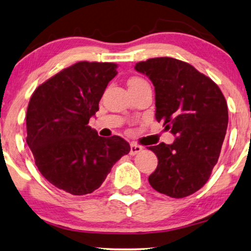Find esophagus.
I'll use <instances>...</instances> for the list:
<instances>
[{
	"instance_id": "34e87169",
	"label": "esophagus",
	"mask_w": 251,
	"mask_h": 251,
	"mask_svg": "<svg viewBox=\"0 0 251 251\" xmlns=\"http://www.w3.org/2000/svg\"><path fill=\"white\" fill-rule=\"evenodd\" d=\"M143 147L137 145V144L132 143L131 145H130V155H136V154H138L139 152H142Z\"/></svg>"
}]
</instances>
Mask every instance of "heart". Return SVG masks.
Segmentation results:
<instances>
[{"instance_id":"b5f03b06","label":"heart","mask_w":251,"mask_h":251,"mask_svg":"<svg viewBox=\"0 0 251 251\" xmlns=\"http://www.w3.org/2000/svg\"><path fill=\"white\" fill-rule=\"evenodd\" d=\"M142 82H145L144 80H142V78H137V77H133V78H131V80L129 81V87L130 85H135V84H137V83H142Z\"/></svg>"}]
</instances>
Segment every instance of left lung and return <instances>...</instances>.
<instances>
[{"mask_svg": "<svg viewBox=\"0 0 251 251\" xmlns=\"http://www.w3.org/2000/svg\"><path fill=\"white\" fill-rule=\"evenodd\" d=\"M135 70L152 81L155 119L176 137L170 145L149 149L159 160L151 186L171 198L193 194L207 183L221 154L228 123L225 97L210 77L174 58H151Z\"/></svg>", "mask_w": 251, "mask_h": 251, "instance_id": "1", "label": "left lung"}]
</instances>
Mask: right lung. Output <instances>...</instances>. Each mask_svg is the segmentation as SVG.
I'll use <instances>...</instances> for the list:
<instances>
[{
  "label": "right lung",
  "mask_w": 251,
  "mask_h": 251,
  "mask_svg": "<svg viewBox=\"0 0 251 251\" xmlns=\"http://www.w3.org/2000/svg\"><path fill=\"white\" fill-rule=\"evenodd\" d=\"M116 67L80 61L39 85L30 97L27 145L42 176L70 194L92 193L130 152L121 137H100L88 126Z\"/></svg>",
  "instance_id": "1"
}]
</instances>
